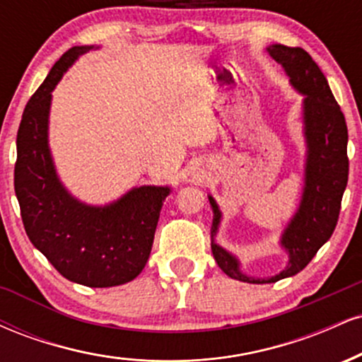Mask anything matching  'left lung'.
I'll list each match as a JSON object with an SVG mask.
<instances>
[{
	"label": "left lung",
	"instance_id": "obj_1",
	"mask_svg": "<svg viewBox=\"0 0 362 362\" xmlns=\"http://www.w3.org/2000/svg\"><path fill=\"white\" fill-rule=\"evenodd\" d=\"M267 52L282 66L289 85L303 95L301 117L306 144L300 206L279 240V247L288 253V264L279 274L271 277L248 276L242 271L238 257L216 243L223 213L213 195L207 194L213 209L211 250L216 264L231 279L250 284H269L296 276L310 264L337 226L340 201L349 177L346 119L332 95L325 74L301 47L272 44Z\"/></svg>",
	"mask_w": 362,
	"mask_h": 362
}]
</instances>
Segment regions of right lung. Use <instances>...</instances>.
Instances as JSON below:
<instances>
[{
    "label": "right lung",
    "instance_id": "right-lung-1",
    "mask_svg": "<svg viewBox=\"0 0 362 362\" xmlns=\"http://www.w3.org/2000/svg\"><path fill=\"white\" fill-rule=\"evenodd\" d=\"M93 49L76 45L62 54L25 107L16 134L15 194L32 245L62 277L112 288L138 277L146 265L172 187H132L109 204L93 206L61 182L49 146L52 91L74 61Z\"/></svg>",
    "mask_w": 362,
    "mask_h": 362
}]
</instances>
